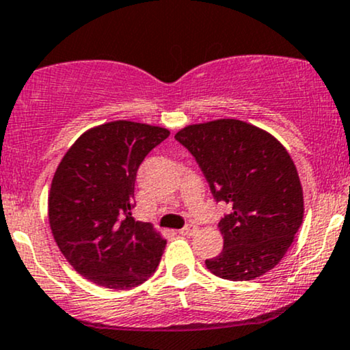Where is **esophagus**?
<instances>
[{
  "instance_id": "34e87169",
  "label": "esophagus",
  "mask_w": 350,
  "mask_h": 350,
  "mask_svg": "<svg viewBox=\"0 0 350 350\" xmlns=\"http://www.w3.org/2000/svg\"><path fill=\"white\" fill-rule=\"evenodd\" d=\"M197 231V228L193 225H187V226H184L183 230H179V234L180 237H191V234H193Z\"/></svg>"
}]
</instances>
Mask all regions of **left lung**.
I'll list each match as a JSON object with an SVG mask.
<instances>
[{"mask_svg": "<svg viewBox=\"0 0 350 350\" xmlns=\"http://www.w3.org/2000/svg\"><path fill=\"white\" fill-rule=\"evenodd\" d=\"M176 140L196 158L217 202L223 251L205 260L217 277L251 280L280 262L303 221V191L292 158L267 133L237 119L187 125Z\"/></svg>", "mask_w": 350, "mask_h": 350, "instance_id": "1", "label": "left lung"}]
</instances>
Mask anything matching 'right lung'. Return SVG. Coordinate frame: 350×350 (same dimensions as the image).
Instances as JSON below:
<instances>
[{
  "instance_id": "right-lung-1",
  "label": "right lung",
  "mask_w": 350,
  "mask_h": 350,
  "mask_svg": "<svg viewBox=\"0 0 350 350\" xmlns=\"http://www.w3.org/2000/svg\"><path fill=\"white\" fill-rule=\"evenodd\" d=\"M170 130L116 120L84 132L58 164L49 193L55 243L75 271L127 290L157 271L166 239L132 217L137 171Z\"/></svg>"
}]
</instances>
